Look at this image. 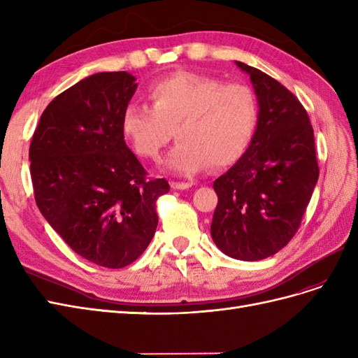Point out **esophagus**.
Here are the masks:
<instances>
[{
	"label": "esophagus",
	"instance_id": "obj_1",
	"mask_svg": "<svg viewBox=\"0 0 358 358\" xmlns=\"http://www.w3.org/2000/svg\"><path fill=\"white\" fill-rule=\"evenodd\" d=\"M191 187H192V183H189V182H171L173 189H188Z\"/></svg>",
	"mask_w": 358,
	"mask_h": 358
}]
</instances>
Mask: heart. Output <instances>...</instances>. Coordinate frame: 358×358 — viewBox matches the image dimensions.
<instances>
[{
	"label": "heart",
	"mask_w": 358,
	"mask_h": 358,
	"mask_svg": "<svg viewBox=\"0 0 358 358\" xmlns=\"http://www.w3.org/2000/svg\"><path fill=\"white\" fill-rule=\"evenodd\" d=\"M149 100L152 107L127 104L122 134L138 157L158 159L175 129L179 142L164 167L176 175L236 164L255 134L258 101L246 85L178 71L150 86Z\"/></svg>",
	"instance_id": "obj_1"
}]
</instances>
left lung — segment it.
I'll return each instance as SVG.
<instances>
[{
  "label": "left lung",
  "mask_w": 358,
  "mask_h": 358,
  "mask_svg": "<svg viewBox=\"0 0 358 358\" xmlns=\"http://www.w3.org/2000/svg\"><path fill=\"white\" fill-rule=\"evenodd\" d=\"M236 66L254 86L258 124L246 154L213 182L218 206L210 234L224 254L258 262L299 230L320 169L313 128L296 95L262 70Z\"/></svg>",
  "instance_id": "obj_1"
}]
</instances>
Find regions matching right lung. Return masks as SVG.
<instances>
[{"mask_svg": "<svg viewBox=\"0 0 358 358\" xmlns=\"http://www.w3.org/2000/svg\"><path fill=\"white\" fill-rule=\"evenodd\" d=\"M137 90L127 71L88 76L53 99L29 146L41 215L76 254L109 268L131 264L152 241L166 179H148L121 117Z\"/></svg>", "mask_w": 358, "mask_h": 358, "instance_id": "right-lung-1", "label": "right lung"}]
</instances>
